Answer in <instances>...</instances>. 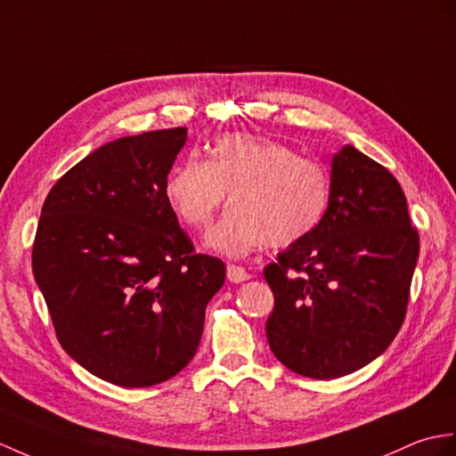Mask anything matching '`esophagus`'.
<instances>
[{"mask_svg": "<svg viewBox=\"0 0 456 456\" xmlns=\"http://www.w3.org/2000/svg\"><path fill=\"white\" fill-rule=\"evenodd\" d=\"M250 276L245 268L235 266V264H227V280L231 283H240V281H247Z\"/></svg>", "mask_w": 456, "mask_h": 456, "instance_id": "34e87169", "label": "esophagus"}]
</instances>
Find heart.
Wrapping results in <instances>:
<instances>
[{"label": "heart", "instance_id": "heart-1", "mask_svg": "<svg viewBox=\"0 0 456 456\" xmlns=\"http://www.w3.org/2000/svg\"><path fill=\"white\" fill-rule=\"evenodd\" d=\"M232 208L211 229L208 247L247 256L268 242L297 245L319 227L330 198L326 168L289 145L252 134L219 137L209 161L188 157L167 176L165 198L192 229H206L225 198Z\"/></svg>", "mask_w": 456, "mask_h": 456}]
</instances>
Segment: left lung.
<instances>
[{"mask_svg": "<svg viewBox=\"0 0 456 456\" xmlns=\"http://www.w3.org/2000/svg\"><path fill=\"white\" fill-rule=\"evenodd\" d=\"M419 254L406 196L383 165L344 145L309 237L264 268L270 349L293 373L338 379L377 359L406 316Z\"/></svg>", "mask_w": 456, "mask_h": 456, "instance_id": "8db88e82", "label": "left lung"}]
</instances>
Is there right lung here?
<instances>
[{
  "mask_svg": "<svg viewBox=\"0 0 456 456\" xmlns=\"http://www.w3.org/2000/svg\"><path fill=\"white\" fill-rule=\"evenodd\" d=\"M186 128L101 145L48 192L33 273L61 347L89 373L137 388L190 363L225 264L196 254L165 198Z\"/></svg>",
  "mask_w": 456,
  "mask_h": 456,
  "instance_id": "1",
  "label": "right lung"
}]
</instances>
